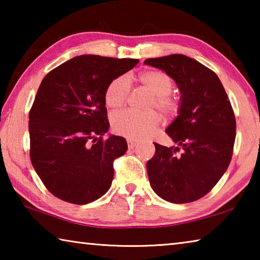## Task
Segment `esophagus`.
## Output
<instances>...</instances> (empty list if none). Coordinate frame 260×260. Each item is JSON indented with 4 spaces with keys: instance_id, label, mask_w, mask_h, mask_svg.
Masks as SVG:
<instances>
[{
    "instance_id": "1",
    "label": "esophagus",
    "mask_w": 260,
    "mask_h": 260,
    "mask_svg": "<svg viewBox=\"0 0 260 260\" xmlns=\"http://www.w3.org/2000/svg\"><path fill=\"white\" fill-rule=\"evenodd\" d=\"M127 144H128V148L129 149H133L136 144H138V142H136V141H134V140H127Z\"/></svg>"
}]
</instances>
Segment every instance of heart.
<instances>
[{"label": "heart", "mask_w": 260, "mask_h": 260, "mask_svg": "<svg viewBox=\"0 0 260 260\" xmlns=\"http://www.w3.org/2000/svg\"><path fill=\"white\" fill-rule=\"evenodd\" d=\"M140 81L155 95L152 107H156L166 116H172L178 111V101L171 96L173 79L161 71H147L140 74ZM131 91V79L121 76L114 79L105 91V103L110 108H119L124 104ZM160 122L156 111L138 112L134 110H122L111 118L112 129L117 134L129 140H141L152 134Z\"/></svg>", "instance_id": "b5f03b06"}]
</instances>
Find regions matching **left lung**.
<instances>
[{
    "mask_svg": "<svg viewBox=\"0 0 260 260\" xmlns=\"http://www.w3.org/2000/svg\"><path fill=\"white\" fill-rule=\"evenodd\" d=\"M144 64L169 74L181 94L178 116L165 131L178 147L155 143V156L147 162L149 181L160 199L190 203L205 196L230 165L234 112L217 74L196 59L173 54Z\"/></svg>",
    "mask_w": 260,
    "mask_h": 260,
    "instance_id": "1",
    "label": "left lung"
}]
</instances>
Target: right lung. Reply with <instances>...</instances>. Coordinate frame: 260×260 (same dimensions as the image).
<instances>
[{"label": "right lung", "mask_w": 260, "mask_h": 260, "mask_svg": "<svg viewBox=\"0 0 260 260\" xmlns=\"http://www.w3.org/2000/svg\"><path fill=\"white\" fill-rule=\"evenodd\" d=\"M139 63L98 55L73 57L43 78L29 111L30 160L52 195L88 204L111 187L112 162L124 155V138L110 134L105 91Z\"/></svg>", "instance_id": "1"}]
</instances>
